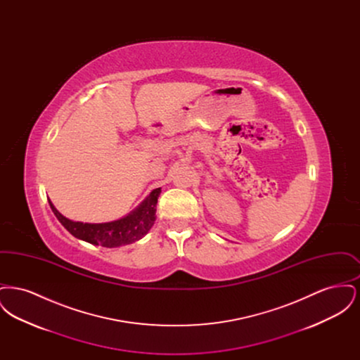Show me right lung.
<instances>
[{"mask_svg":"<svg viewBox=\"0 0 360 360\" xmlns=\"http://www.w3.org/2000/svg\"><path fill=\"white\" fill-rule=\"evenodd\" d=\"M160 188H154L150 195L132 210L128 216L110 223L89 224L72 221L62 216L49 200L53 214L60 224L77 239L84 240L94 245L106 248L121 247L135 243L148 233L156 220V204L160 194Z\"/></svg>","mask_w":360,"mask_h":360,"instance_id":"obj_1","label":"right lung"}]
</instances>
